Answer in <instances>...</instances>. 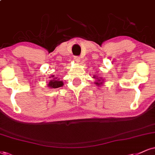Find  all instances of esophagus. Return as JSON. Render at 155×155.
Instances as JSON below:
<instances>
[{
  "instance_id": "34e87169",
  "label": "esophagus",
  "mask_w": 155,
  "mask_h": 155,
  "mask_svg": "<svg viewBox=\"0 0 155 155\" xmlns=\"http://www.w3.org/2000/svg\"><path fill=\"white\" fill-rule=\"evenodd\" d=\"M73 60L75 61L76 62H79L80 60H81V58H80L79 56H74Z\"/></svg>"
}]
</instances>
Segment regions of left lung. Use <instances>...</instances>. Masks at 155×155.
Returning a JSON list of instances; mask_svg holds the SVG:
<instances>
[{
    "label": "left lung",
    "instance_id": "left-lung-1",
    "mask_svg": "<svg viewBox=\"0 0 155 155\" xmlns=\"http://www.w3.org/2000/svg\"><path fill=\"white\" fill-rule=\"evenodd\" d=\"M101 83H95V84H96V85H100Z\"/></svg>",
    "mask_w": 155,
    "mask_h": 155
}]
</instances>
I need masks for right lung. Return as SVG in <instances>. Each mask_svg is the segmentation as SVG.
Here are the masks:
<instances>
[{"instance_id":"1","label":"right lung","mask_w":155,"mask_h":155,"mask_svg":"<svg viewBox=\"0 0 155 155\" xmlns=\"http://www.w3.org/2000/svg\"><path fill=\"white\" fill-rule=\"evenodd\" d=\"M57 78H53L52 81H51L50 82H49V83H48V86L49 87H51V88H57V87H60L62 86L63 85L62 81H58L59 79L57 80Z\"/></svg>"}]
</instances>
